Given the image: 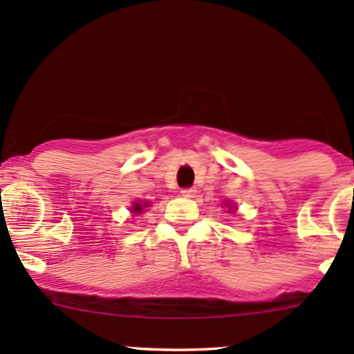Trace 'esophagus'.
Masks as SVG:
<instances>
[{
	"label": "esophagus",
	"instance_id": "obj_1",
	"mask_svg": "<svg viewBox=\"0 0 354 354\" xmlns=\"http://www.w3.org/2000/svg\"><path fill=\"white\" fill-rule=\"evenodd\" d=\"M195 193H196V189H193V188L181 189V195H183L185 198H193V196H195Z\"/></svg>",
	"mask_w": 354,
	"mask_h": 354
}]
</instances>
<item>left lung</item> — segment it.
Masks as SVG:
<instances>
[{
    "mask_svg": "<svg viewBox=\"0 0 354 354\" xmlns=\"http://www.w3.org/2000/svg\"><path fill=\"white\" fill-rule=\"evenodd\" d=\"M228 207H230V203H228ZM230 209H232V208H230Z\"/></svg>",
    "mask_w": 354,
    "mask_h": 354,
    "instance_id": "8db88e82",
    "label": "left lung"
}]
</instances>
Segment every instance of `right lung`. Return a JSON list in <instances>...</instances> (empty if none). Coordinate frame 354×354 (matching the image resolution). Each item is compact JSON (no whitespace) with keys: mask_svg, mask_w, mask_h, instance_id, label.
<instances>
[{"mask_svg":"<svg viewBox=\"0 0 354 354\" xmlns=\"http://www.w3.org/2000/svg\"><path fill=\"white\" fill-rule=\"evenodd\" d=\"M149 207V201H142V203H134L133 207H131V209H133V213H136V215H138V213H141V212H145V208H147Z\"/></svg>","mask_w":354,"mask_h":354,"instance_id":"1","label":"right lung"}]
</instances>
